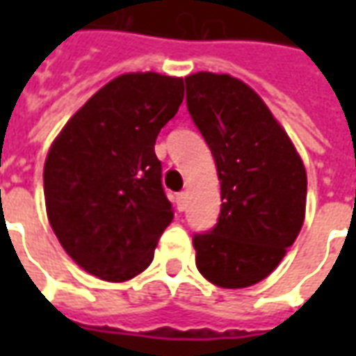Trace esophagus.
Segmentation results:
<instances>
[{"label": "esophagus", "instance_id": "1", "mask_svg": "<svg viewBox=\"0 0 356 356\" xmlns=\"http://www.w3.org/2000/svg\"><path fill=\"white\" fill-rule=\"evenodd\" d=\"M175 204H177L179 211H185L186 209V193H179L175 196Z\"/></svg>", "mask_w": 356, "mask_h": 356}]
</instances>
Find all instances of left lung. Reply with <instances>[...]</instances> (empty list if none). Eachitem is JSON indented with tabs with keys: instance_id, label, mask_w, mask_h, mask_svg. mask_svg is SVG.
I'll use <instances>...</instances> for the list:
<instances>
[{
	"instance_id": "obj_1",
	"label": "left lung",
	"mask_w": 356,
	"mask_h": 356,
	"mask_svg": "<svg viewBox=\"0 0 356 356\" xmlns=\"http://www.w3.org/2000/svg\"><path fill=\"white\" fill-rule=\"evenodd\" d=\"M186 108L216 160L221 213L194 234L196 267L219 288L267 278L305 219L307 173L282 125L254 89L229 74L186 76Z\"/></svg>"
}]
</instances>
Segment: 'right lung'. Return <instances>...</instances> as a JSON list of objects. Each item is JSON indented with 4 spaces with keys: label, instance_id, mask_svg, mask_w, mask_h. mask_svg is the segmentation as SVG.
I'll return each instance as SVG.
<instances>
[{
    "label": "right lung",
    "instance_id": "right-lung-1",
    "mask_svg": "<svg viewBox=\"0 0 356 356\" xmlns=\"http://www.w3.org/2000/svg\"><path fill=\"white\" fill-rule=\"evenodd\" d=\"M185 86L156 72L118 76L74 114L43 168L51 229L89 275L124 282L143 273L173 219L156 137Z\"/></svg>",
    "mask_w": 356,
    "mask_h": 356
}]
</instances>
